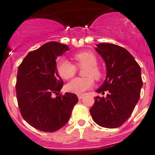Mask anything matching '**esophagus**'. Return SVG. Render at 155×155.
<instances>
[{"label":"esophagus","instance_id":"1","mask_svg":"<svg viewBox=\"0 0 155 155\" xmlns=\"http://www.w3.org/2000/svg\"><path fill=\"white\" fill-rule=\"evenodd\" d=\"M83 97H84V94H79V95H78V98L79 99H82Z\"/></svg>","mask_w":155,"mask_h":155}]
</instances>
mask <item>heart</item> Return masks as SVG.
<instances>
[{
  "label": "heart",
  "mask_w": 155,
  "mask_h": 155,
  "mask_svg": "<svg viewBox=\"0 0 155 155\" xmlns=\"http://www.w3.org/2000/svg\"><path fill=\"white\" fill-rule=\"evenodd\" d=\"M76 62V67L79 68L86 67L84 72L85 78H76L70 81L66 85L67 91L74 94H82L90 89L94 85V78L97 80L101 78V73L97 68V61L95 55L90 51H83L76 54L73 57ZM58 71L61 78L69 79L75 76L77 69L76 66L66 59H61L58 64Z\"/></svg>",
  "instance_id": "1"
}]
</instances>
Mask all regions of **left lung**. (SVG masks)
Segmentation results:
<instances>
[{
	"mask_svg": "<svg viewBox=\"0 0 155 155\" xmlns=\"http://www.w3.org/2000/svg\"><path fill=\"white\" fill-rule=\"evenodd\" d=\"M96 46L95 51L106 65L107 76L95 91L109 93L106 97H94L90 114L97 125L117 128L129 119L139 101L142 87L141 67L133 55L120 46L108 43Z\"/></svg>",
	"mask_w": 155,
	"mask_h": 155,
	"instance_id": "obj_1",
	"label": "left lung"
}]
</instances>
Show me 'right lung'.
I'll return each instance as SVG.
<instances>
[{"instance_id":"add662e5","label":"right lung","mask_w":155,"mask_h":155,"mask_svg":"<svg viewBox=\"0 0 155 155\" xmlns=\"http://www.w3.org/2000/svg\"><path fill=\"white\" fill-rule=\"evenodd\" d=\"M70 50L67 45L50 41L29 52L18 68L16 91L21 115L43 132H55L70 120L77 95L59 94L62 80L57 69L58 57Z\"/></svg>"}]
</instances>
